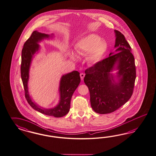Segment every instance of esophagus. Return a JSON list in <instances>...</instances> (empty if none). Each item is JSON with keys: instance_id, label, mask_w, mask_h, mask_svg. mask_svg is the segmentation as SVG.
<instances>
[{"instance_id": "esophagus-1", "label": "esophagus", "mask_w": 156, "mask_h": 156, "mask_svg": "<svg viewBox=\"0 0 156 156\" xmlns=\"http://www.w3.org/2000/svg\"><path fill=\"white\" fill-rule=\"evenodd\" d=\"M85 74H84V73H80V79H81L82 80H83V78H84V77H85Z\"/></svg>"}]
</instances>
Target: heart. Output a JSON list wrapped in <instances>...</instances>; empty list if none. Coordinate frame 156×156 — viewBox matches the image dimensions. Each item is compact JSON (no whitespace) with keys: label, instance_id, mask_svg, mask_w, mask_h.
<instances>
[{"label":"heart","instance_id":"obj_1","mask_svg":"<svg viewBox=\"0 0 156 156\" xmlns=\"http://www.w3.org/2000/svg\"><path fill=\"white\" fill-rule=\"evenodd\" d=\"M106 48V44L101 41L99 36L90 34L80 39L76 44V50L80 54H88V60L92 63H95L101 61Z\"/></svg>","mask_w":156,"mask_h":156}]
</instances>
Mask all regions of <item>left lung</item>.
<instances>
[{
	"label": "left lung",
	"instance_id": "1",
	"mask_svg": "<svg viewBox=\"0 0 156 156\" xmlns=\"http://www.w3.org/2000/svg\"><path fill=\"white\" fill-rule=\"evenodd\" d=\"M115 33L117 53L98 62L85 70L84 82L90 92L91 106L99 114L112 113L127 102L132 97L136 78L134 58L125 36L118 30ZM119 70V82H115L109 73Z\"/></svg>",
	"mask_w": 156,
	"mask_h": 156
}]
</instances>
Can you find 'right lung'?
<instances>
[{
    "mask_svg": "<svg viewBox=\"0 0 156 156\" xmlns=\"http://www.w3.org/2000/svg\"><path fill=\"white\" fill-rule=\"evenodd\" d=\"M49 37L50 35L48 34L34 31L30 37L24 43L22 51L21 78L23 85L25 97L29 105L34 109L47 115L53 116L54 117H62L69 112L72 95L80 83V76L78 71H73L62 76L59 86L60 101L54 108L46 109L39 107L37 104L34 103L28 94L27 87L28 73L33 56L39 50V46L38 43L43 39L48 38Z\"/></svg>",
    "mask_w": 156,
    "mask_h": 156,
    "instance_id": "right-lung-1",
    "label": "right lung"
}]
</instances>
